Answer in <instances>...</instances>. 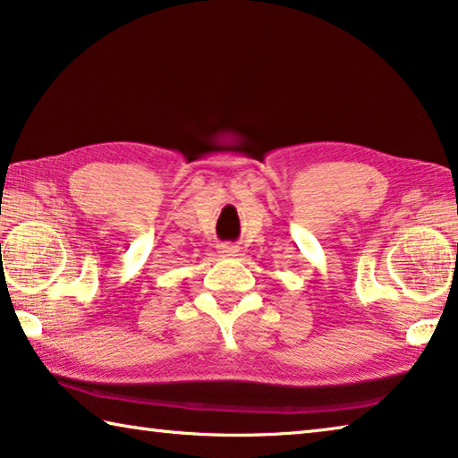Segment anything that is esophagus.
Here are the masks:
<instances>
[{
    "label": "esophagus",
    "mask_w": 458,
    "mask_h": 458,
    "mask_svg": "<svg viewBox=\"0 0 458 458\" xmlns=\"http://www.w3.org/2000/svg\"><path fill=\"white\" fill-rule=\"evenodd\" d=\"M218 252L222 254V257H236L238 250H236L234 244H220Z\"/></svg>",
    "instance_id": "1"
}]
</instances>
